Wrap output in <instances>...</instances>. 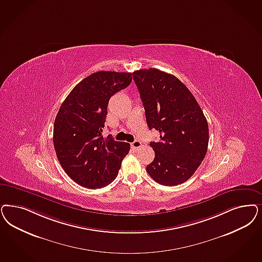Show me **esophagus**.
Here are the masks:
<instances>
[{
	"instance_id": "34e87169",
	"label": "esophagus",
	"mask_w": 262,
	"mask_h": 262,
	"mask_svg": "<svg viewBox=\"0 0 262 262\" xmlns=\"http://www.w3.org/2000/svg\"><path fill=\"white\" fill-rule=\"evenodd\" d=\"M141 146H142V143H141L139 140H135V141L132 143V148L135 149V150H138Z\"/></svg>"
}]
</instances>
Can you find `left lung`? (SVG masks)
Wrapping results in <instances>:
<instances>
[{"label":"left lung","instance_id":"8db88e82","mask_svg":"<svg viewBox=\"0 0 262 262\" xmlns=\"http://www.w3.org/2000/svg\"><path fill=\"white\" fill-rule=\"evenodd\" d=\"M147 125L160 133L150 142L153 162L146 170L157 183L176 186L190 179L207 152L206 118L190 91L174 75L157 69L133 73Z\"/></svg>","mask_w":262,"mask_h":262}]
</instances>
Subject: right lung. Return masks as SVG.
<instances>
[{
  "label": "right lung",
  "instance_id": "right-lung-1",
  "mask_svg": "<svg viewBox=\"0 0 262 262\" xmlns=\"http://www.w3.org/2000/svg\"><path fill=\"white\" fill-rule=\"evenodd\" d=\"M130 72H98L79 82L55 119L53 143L63 170L88 189L107 186L117 177L129 144L101 133L110 98L126 88Z\"/></svg>",
  "mask_w": 262,
  "mask_h": 262
}]
</instances>
